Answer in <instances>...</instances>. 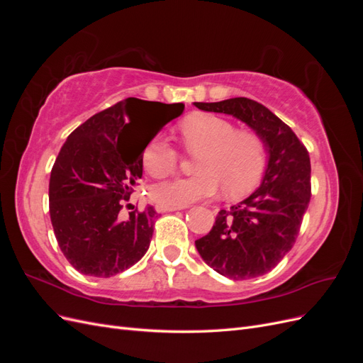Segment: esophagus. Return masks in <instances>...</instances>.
<instances>
[{"label": "esophagus", "mask_w": 363, "mask_h": 363, "mask_svg": "<svg viewBox=\"0 0 363 363\" xmlns=\"http://www.w3.org/2000/svg\"><path fill=\"white\" fill-rule=\"evenodd\" d=\"M184 206H177V207H168V206H160L159 211L160 212H174V211H182Z\"/></svg>", "instance_id": "obj_1"}]
</instances>
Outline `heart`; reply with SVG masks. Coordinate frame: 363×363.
<instances>
[{
    "mask_svg": "<svg viewBox=\"0 0 363 363\" xmlns=\"http://www.w3.org/2000/svg\"><path fill=\"white\" fill-rule=\"evenodd\" d=\"M180 136L189 155H199L195 159L199 172L152 186L151 200L159 206H188L219 188L228 199H236L255 188L265 171V140L252 130H236L225 118L192 115L182 124ZM142 163L152 177L163 179L179 168L180 152L168 139L156 136L142 151Z\"/></svg>",
    "mask_w": 363,
    "mask_h": 363,
    "instance_id": "heart-1",
    "label": "heart"
}]
</instances>
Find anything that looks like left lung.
<instances>
[{
  "instance_id": "8db88e82",
  "label": "left lung",
  "mask_w": 363,
  "mask_h": 363,
  "mask_svg": "<svg viewBox=\"0 0 363 363\" xmlns=\"http://www.w3.org/2000/svg\"><path fill=\"white\" fill-rule=\"evenodd\" d=\"M206 112L233 115L265 140L268 168L248 199L219 211L195 247L208 267L233 280L255 279L276 268L300 233L311 201V157L292 128L268 107L245 96L194 103Z\"/></svg>"
}]
</instances>
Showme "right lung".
Wrapping results in <instances>:
<instances>
[{"mask_svg": "<svg viewBox=\"0 0 363 363\" xmlns=\"http://www.w3.org/2000/svg\"><path fill=\"white\" fill-rule=\"evenodd\" d=\"M183 108L182 103L127 98L68 136L51 169L50 218L63 256L77 271L106 279L144 257L157 212L147 206L125 215L123 208L142 177V151ZM136 111L155 116L152 130L145 134L134 125Z\"/></svg>", "mask_w": 363, "mask_h": 363, "instance_id": "add662e5", "label": "right lung"}]
</instances>
